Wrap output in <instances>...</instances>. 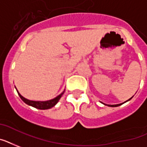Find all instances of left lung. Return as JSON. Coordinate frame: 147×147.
Segmentation results:
<instances>
[{
  "instance_id": "8db88e82",
  "label": "left lung",
  "mask_w": 147,
  "mask_h": 147,
  "mask_svg": "<svg viewBox=\"0 0 147 147\" xmlns=\"http://www.w3.org/2000/svg\"><path fill=\"white\" fill-rule=\"evenodd\" d=\"M132 97H133V96H132ZM132 97H131V98H132ZM131 98H130L129 100H127V101H125V102H122V103H120V104H115V105H109V104H105V103H103V104H104V105H106V106H108V107H119V106H120V105L123 104V103H125V102H127V101H128V100H131Z\"/></svg>"
}]
</instances>
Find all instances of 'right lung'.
I'll return each instance as SVG.
<instances>
[{
    "label": "right lung",
    "instance_id": "add662e5",
    "mask_svg": "<svg viewBox=\"0 0 147 147\" xmlns=\"http://www.w3.org/2000/svg\"><path fill=\"white\" fill-rule=\"evenodd\" d=\"M16 88V87H15ZM16 91H17L19 96L22 100L25 103H26L28 106H31L32 107H34V108L38 109H49L52 108L57 104V102H59V99L61 98V96H63V94L65 92V90H63L61 94L58 95L57 97L52 99V100H46V101H34V100H28V99L25 98L24 96H22L21 94H20V92L18 91V90L16 89Z\"/></svg>",
    "mask_w": 147,
    "mask_h": 147
}]
</instances>
